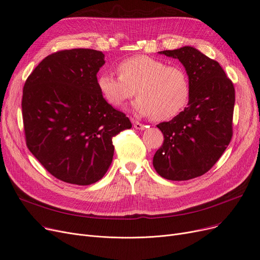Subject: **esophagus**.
I'll return each instance as SVG.
<instances>
[{"label": "esophagus", "instance_id": "1", "mask_svg": "<svg viewBox=\"0 0 260 260\" xmlns=\"http://www.w3.org/2000/svg\"><path fill=\"white\" fill-rule=\"evenodd\" d=\"M132 122H133V127H134L135 129H138V130H145V129L147 128V126L143 125V123H141V122L138 121V120L132 119Z\"/></svg>", "mask_w": 260, "mask_h": 260}]
</instances>
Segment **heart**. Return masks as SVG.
Here are the masks:
<instances>
[{"label":"heart","mask_w":260,"mask_h":260,"mask_svg":"<svg viewBox=\"0 0 260 260\" xmlns=\"http://www.w3.org/2000/svg\"><path fill=\"white\" fill-rule=\"evenodd\" d=\"M117 71L119 76L102 73L97 78L98 89L111 106H122L137 90L135 112L162 121L177 116L188 103L189 78L181 66L138 55L120 61Z\"/></svg>","instance_id":"obj_1"}]
</instances>
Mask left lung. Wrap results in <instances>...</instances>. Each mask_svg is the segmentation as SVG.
Returning <instances> with one entry per match:
<instances>
[{"label":"left lung","instance_id":"1","mask_svg":"<svg viewBox=\"0 0 260 260\" xmlns=\"http://www.w3.org/2000/svg\"><path fill=\"white\" fill-rule=\"evenodd\" d=\"M159 54L179 59L189 78L188 106L156 126L164 143L153 156L157 174L171 181L204 175L223 154L233 135L235 89L217 61L192 46Z\"/></svg>","mask_w":260,"mask_h":260}]
</instances>
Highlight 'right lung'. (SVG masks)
Returning <instances> with one entry per match:
<instances>
[{"label": "right lung", "mask_w": 260, "mask_h": 260, "mask_svg": "<svg viewBox=\"0 0 260 260\" xmlns=\"http://www.w3.org/2000/svg\"><path fill=\"white\" fill-rule=\"evenodd\" d=\"M105 55L74 48L48 55L23 88L26 145L55 178L76 185L100 181L114 154L112 138L132 127L97 85Z\"/></svg>", "instance_id": "add662e5"}]
</instances>
